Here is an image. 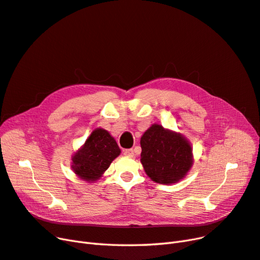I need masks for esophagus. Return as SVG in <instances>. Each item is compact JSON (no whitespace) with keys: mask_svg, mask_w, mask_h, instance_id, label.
<instances>
[{"mask_svg":"<svg viewBox=\"0 0 260 260\" xmlns=\"http://www.w3.org/2000/svg\"><path fill=\"white\" fill-rule=\"evenodd\" d=\"M123 155L127 156V157H133V156H135V153H133L132 148H129V149H124Z\"/></svg>","mask_w":260,"mask_h":260,"instance_id":"34e87169","label":"esophagus"}]
</instances>
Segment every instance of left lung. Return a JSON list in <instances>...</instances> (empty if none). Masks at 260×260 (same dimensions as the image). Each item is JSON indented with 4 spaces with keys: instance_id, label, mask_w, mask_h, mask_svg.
<instances>
[{
    "instance_id": "8db88e82",
    "label": "left lung",
    "mask_w": 260,
    "mask_h": 260,
    "mask_svg": "<svg viewBox=\"0 0 260 260\" xmlns=\"http://www.w3.org/2000/svg\"><path fill=\"white\" fill-rule=\"evenodd\" d=\"M140 143L141 162L156 183H177L192 167V146L181 133L154 123L143 133Z\"/></svg>"
}]
</instances>
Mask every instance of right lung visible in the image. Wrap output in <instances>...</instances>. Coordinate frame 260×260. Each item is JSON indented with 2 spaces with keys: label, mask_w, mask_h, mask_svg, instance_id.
Returning <instances> with one entry per match:
<instances>
[{
  "label": "right lung",
  "mask_w": 260,
  "mask_h": 260,
  "mask_svg": "<svg viewBox=\"0 0 260 260\" xmlns=\"http://www.w3.org/2000/svg\"><path fill=\"white\" fill-rule=\"evenodd\" d=\"M120 148L109 132L96 128L73 156L72 168L80 179L98 181L120 154Z\"/></svg>",
  "instance_id": "obj_1"
}]
</instances>
